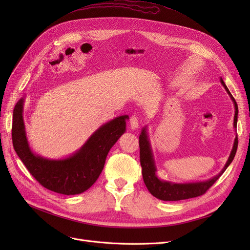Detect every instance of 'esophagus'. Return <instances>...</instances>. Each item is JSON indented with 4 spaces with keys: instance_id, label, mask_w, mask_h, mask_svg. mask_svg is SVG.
I'll return each instance as SVG.
<instances>
[{
    "instance_id": "obj_1",
    "label": "esophagus",
    "mask_w": 250,
    "mask_h": 250,
    "mask_svg": "<svg viewBox=\"0 0 250 250\" xmlns=\"http://www.w3.org/2000/svg\"><path fill=\"white\" fill-rule=\"evenodd\" d=\"M129 127L132 130H135L139 127V118L136 115H133L129 118Z\"/></svg>"
}]
</instances>
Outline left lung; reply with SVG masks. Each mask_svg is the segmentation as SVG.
<instances>
[{
	"label": "left lung",
	"instance_id": "8db88e82",
	"mask_svg": "<svg viewBox=\"0 0 250 250\" xmlns=\"http://www.w3.org/2000/svg\"><path fill=\"white\" fill-rule=\"evenodd\" d=\"M221 84L224 86L227 93L231 97L234 107H235V114H234V127H237V117H238V106L236 103L235 99L231 95L229 89L225 85L223 79H220ZM139 143H140V161L142 166V174L144 182L150 191L152 195L155 198L159 199L161 201H180V200H188L191 198H196L204 194L209 188H211L214 183L219 179V177L225 172L227 167L231 164L233 161L236 151H237L238 146V138L237 135L235 137L233 148L231 150V153L229 155V158L220 173L216 176L209 178L206 181H199V182H187V183H175L170 182L166 180L160 179L157 176V168L154 160V155L151 148V143L147 132V126L143 127L141 135L139 137Z\"/></svg>",
	"mask_w": 250,
	"mask_h": 250
}]
</instances>
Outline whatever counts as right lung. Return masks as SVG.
Masks as SVG:
<instances>
[{"mask_svg": "<svg viewBox=\"0 0 250 250\" xmlns=\"http://www.w3.org/2000/svg\"><path fill=\"white\" fill-rule=\"evenodd\" d=\"M24 97L13 111L12 141L21 161L31 175L45 188L62 194L82 193L97 180L112 146L125 132L128 115L117 116L102 125L84 145L62 159H47L29 147L23 120Z\"/></svg>", "mask_w": 250, "mask_h": 250, "instance_id": "obj_1", "label": "right lung"}]
</instances>
